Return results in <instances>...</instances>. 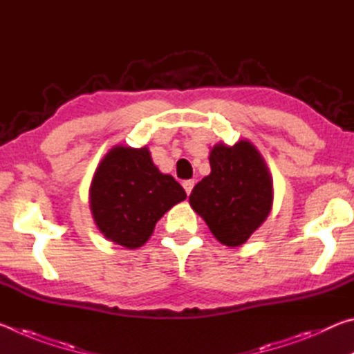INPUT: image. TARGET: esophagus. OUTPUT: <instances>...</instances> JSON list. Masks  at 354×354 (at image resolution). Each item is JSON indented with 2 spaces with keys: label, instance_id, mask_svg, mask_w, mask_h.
I'll use <instances>...</instances> for the list:
<instances>
[{
  "label": "esophagus",
  "instance_id": "34e87169",
  "mask_svg": "<svg viewBox=\"0 0 354 354\" xmlns=\"http://www.w3.org/2000/svg\"><path fill=\"white\" fill-rule=\"evenodd\" d=\"M194 185H195L194 179H187V181H184V183H183V187H184V190H185V194L190 195V192H192V189H194Z\"/></svg>",
  "mask_w": 354,
  "mask_h": 354
}]
</instances>
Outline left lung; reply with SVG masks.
<instances>
[{
    "label": "left lung",
    "mask_w": 354,
    "mask_h": 354,
    "mask_svg": "<svg viewBox=\"0 0 354 354\" xmlns=\"http://www.w3.org/2000/svg\"><path fill=\"white\" fill-rule=\"evenodd\" d=\"M211 173L189 196L220 243L239 247L259 227L273 205V183L266 160L253 143H217L209 154Z\"/></svg>",
    "instance_id": "left-lung-1"
}]
</instances>
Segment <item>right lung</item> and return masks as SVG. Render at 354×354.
Wrapping results in <instances>:
<instances>
[{"label": "right lung", "instance_id": "obj_1", "mask_svg": "<svg viewBox=\"0 0 354 354\" xmlns=\"http://www.w3.org/2000/svg\"><path fill=\"white\" fill-rule=\"evenodd\" d=\"M185 196L175 178L158 170L147 147L117 145L109 149L88 190L98 230L129 250L142 247L158 220Z\"/></svg>", "mask_w": 354, "mask_h": 354}]
</instances>
